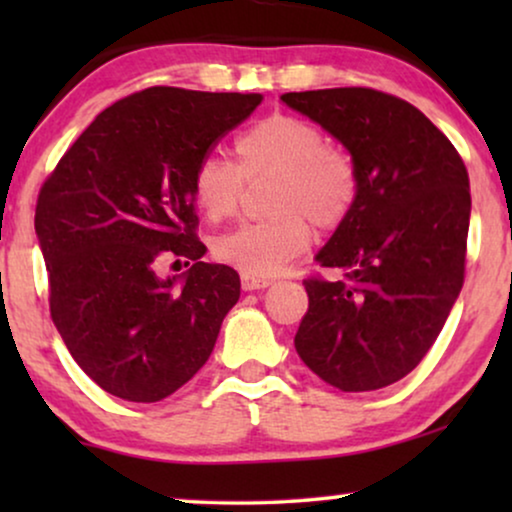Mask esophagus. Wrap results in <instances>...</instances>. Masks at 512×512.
<instances>
[{
	"label": "esophagus",
	"instance_id": "34e87169",
	"mask_svg": "<svg viewBox=\"0 0 512 512\" xmlns=\"http://www.w3.org/2000/svg\"><path fill=\"white\" fill-rule=\"evenodd\" d=\"M240 282H242V289H244V291H256V289H265V286H270L272 279H270V277L247 275V272H242Z\"/></svg>",
	"mask_w": 512,
	"mask_h": 512
}]
</instances>
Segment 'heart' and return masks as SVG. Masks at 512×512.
<instances>
[{"mask_svg":"<svg viewBox=\"0 0 512 512\" xmlns=\"http://www.w3.org/2000/svg\"><path fill=\"white\" fill-rule=\"evenodd\" d=\"M237 163L205 156L195 165L191 186L207 219L226 221L240 212L249 181L275 177V219L247 223L214 242L219 261L256 277H270L303 254L319 230L340 228L359 195L354 158L310 118L272 114L235 142Z\"/></svg>","mask_w":512,"mask_h":512,"instance_id":"heart-1","label":"heart"}]
</instances>
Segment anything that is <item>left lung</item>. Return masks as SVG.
I'll return each instance as SVG.
<instances>
[{
    "label": "left lung",
    "mask_w": 512,
    "mask_h": 512,
    "mask_svg": "<svg viewBox=\"0 0 512 512\" xmlns=\"http://www.w3.org/2000/svg\"><path fill=\"white\" fill-rule=\"evenodd\" d=\"M352 153L359 195L319 251L340 279H303L305 366L340 391L389 387L417 368L461 286L471 186L459 151L417 107L373 88L284 93Z\"/></svg>",
    "instance_id": "8db88e82"
}]
</instances>
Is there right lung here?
<instances>
[{"mask_svg": "<svg viewBox=\"0 0 512 512\" xmlns=\"http://www.w3.org/2000/svg\"><path fill=\"white\" fill-rule=\"evenodd\" d=\"M256 93L153 86L102 111L41 184L34 212L51 319L83 373L123 401H163L205 366L240 275L200 261L191 177ZM191 262L182 282L163 260Z\"/></svg>", "mask_w": 512, "mask_h": 512, "instance_id": "add662e5", "label": "right lung"}]
</instances>
